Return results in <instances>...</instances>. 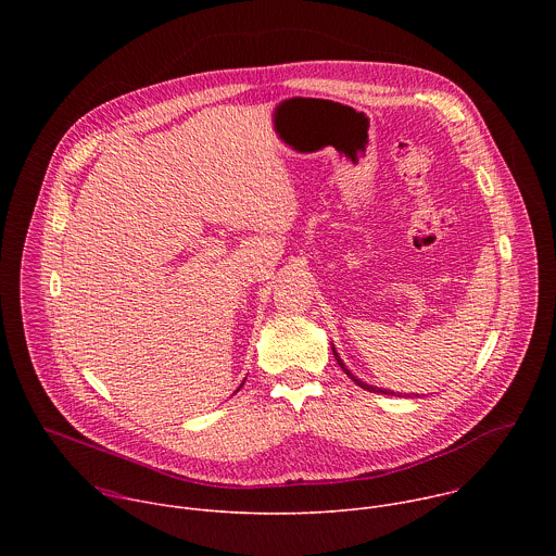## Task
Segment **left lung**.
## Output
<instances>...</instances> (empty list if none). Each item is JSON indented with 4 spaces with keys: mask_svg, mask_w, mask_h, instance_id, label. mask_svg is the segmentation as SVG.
<instances>
[{
    "mask_svg": "<svg viewBox=\"0 0 556 556\" xmlns=\"http://www.w3.org/2000/svg\"><path fill=\"white\" fill-rule=\"evenodd\" d=\"M332 352H334V356H337V361H339L341 369H343V371H345V374H348V376H350V378H352V380H354L358 387H363V389H367V391H378V393H393V391H382V389H378V387H371V384H367V382H361V380H358V378H356V376H354V374H352V371H350V369L343 365V361L339 358V354H337V350H334V348H332Z\"/></svg>",
    "mask_w": 556,
    "mask_h": 556,
    "instance_id": "left-lung-1",
    "label": "left lung"
}]
</instances>
